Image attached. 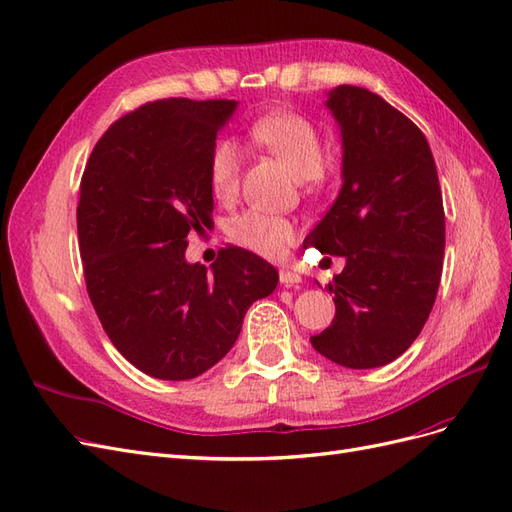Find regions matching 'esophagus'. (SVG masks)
Here are the masks:
<instances>
[{"mask_svg":"<svg viewBox=\"0 0 512 512\" xmlns=\"http://www.w3.org/2000/svg\"><path fill=\"white\" fill-rule=\"evenodd\" d=\"M280 282L290 288V286H299L301 284V275L294 269H280Z\"/></svg>","mask_w":512,"mask_h":512,"instance_id":"1","label":"esophagus"}]
</instances>
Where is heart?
Segmentation results:
<instances>
[{
	"mask_svg": "<svg viewBox=\"0 0 512 512\" xmlns=\"http://www.w3.org/2000/svg\"><path fill=\"white\" fill-rule=\"evenodd\" d=\"M252 141L267 149L297 179H314L324 162L320 132L297 113L277 111L256 119L250 126ZM241 177V151L232 138H218L209 153V181L218 198L235 194ZM228 235L262 258H282L297 239V224L282 215L250 209L228 224Z\"/></svg>",
	"mask_w": 512,
	"mask_h": 512,
	"instance_id": "1",
	"label": "heart"
}]
</instances>
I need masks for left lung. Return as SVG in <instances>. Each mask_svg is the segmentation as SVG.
Wrapping results in <instances>:
<instances>
[{"label":"left lung","instance_id":"8db88e82","mask_svg":"<svg viewBox=\"0 0 512 512\" xmlns=\"http://www.w3.org/2000/svg\"><path fill=\"white\" fill-rule=\"evenodd\" d=\"M327 108L342 132V190L305 243L346 267L329 284L335 318L312 346L337 365L371 369L412 346L436 301L442 192L425 134L395 106L339 85Z\"/></svg>","mask_w":512,"mask_h":512}]
</instances>
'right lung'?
<instances>
[{
    "mask_svg": "<svg viewBox=\"0 0 512 512\" xmlns=\"http://www.w3.org/2000/svg\"><path fill=\"white\" fill-rule=\"evenodd\" d=\"M237 100L168 98L117 119L91 151L76 228L89 299L113 346L147 376L190 380L235 346L275 290L267 260L230 245L207 269L188 235L213 228L209 153Z\"/></svg>",
    "mask_w": 512,
    "mask_h": 512,
    "instance_id": "obj_1",
    "label": "right lung"
}]
</instances>
